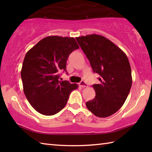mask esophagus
<instances>
[{"label":"esophagus","mask_w":152,"mask_h":152,"mask_svg":"<svg viewBox=\"0 0 152 152\" xmlns=\"http://www.w3.org/2000/svg\"><path fill=\"white\" fill-rule=\"evenodd\" d=\"M79 86L82 87V88H86V87H88V84L84 81H82L81 82H80Z\"/></svg>","instance_id":"34e87169"}]
</instances>
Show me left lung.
<instances>
[{"instance_id": "obj_1", "label": "left lung", "mask_w": 152, "mask_h": 152, "mask_svg": "<svg viewBox=\"0 0 152 152\" xmlns=\"http://www.w3.org/2000/svg\"><path fill=\"white\" fill-rule=\"evenodd\" d=\"M76 39L89 61L100 83L93 85L95 96L86 102L90 112L99 118L114 114L124 105L132 86L131 69L126 54L108 38L96 34Z\"/></svg>"}]
</instances>
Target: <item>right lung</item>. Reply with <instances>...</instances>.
<instances>
[{
  "mask_svg": "<svg viewBox=\"0 0 152 152\" xmlns=\"http://www.w3.org/2000/svg\"><path fill=\"white\" fill-rule=\"evenodd\" d=\"M74 38L49 36L27 51L21 76L23 92L30 104L40 114L52 115L66 106L76 83L59 81V73L66 71L70 53L78 49Z\"/></svg>",
  "mask_w": 152,
  "mask_h": 152,
  "instance_id": "1",
  "label": "right lung"
}]
</instances>
